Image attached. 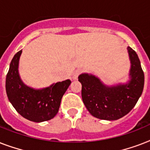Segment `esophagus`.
Masks as SVG:
<instances>
[{
	"mask_svg": "<svg viewBox=\"0 0 150 150\" xmlns=\"http://www.w3.org/2000/svg\"><path fill=\"white\" fill-rule=\"evenodd\" d=\"M82 73V70L81 69H77V70L75 71V72L73 73V75H72V79L74 80H76L78 79V77L79 76V75Z\"/></svg>",
	"mask_w": 150,
	"mask_h": 150,
	"instance_id": "esophagus-1",
	"label": "esophagus"
}]
</instances>
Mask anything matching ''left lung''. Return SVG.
I'll list each match as a JSON object with an SVG mask.
<instances>
[{
	"label": "left lung",
	"mask_w": 150,
	"mask_h": 150,
	"mask_svg": "<svg viewBox=\"0 0 150 150\" xmlns=\"http://www.w3.org/2000/svg\"><path fill=\"white\" fill-rule=\"evenodd\" d=\"M127 49L131 61L128 83L107 86L93 75L83 73L79 76L82 84V101L96 118L108 121L121 118L132 110L142 95L144 73L139 58L130 47Z\"/></svg>",
	"instance_id": "obj_1"
}]
</instances>
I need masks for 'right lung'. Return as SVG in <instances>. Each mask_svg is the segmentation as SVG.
I'll use <instances>...</instances> for the list:
<instances>
[{"label":"right lung","instance_id":"1","mask_svg":"<svg viewBox=\"0 0 150 150\" xmlns=\"http://www.w3.org/2000/svg\"><path fill=\"white\" fill-rule=\"evenodd\" d=\"M21 54L22 50L15 54L6 76L5 87L8 100L25 118L34 122L49 121L57 114L61 98L71 82L67 79L41 89L27 86L18 74Z\"/></svg>","mask_w":150,"mask_h":150}]
</instances>
